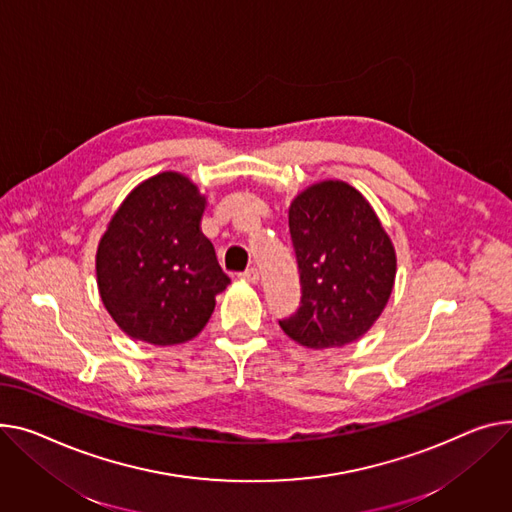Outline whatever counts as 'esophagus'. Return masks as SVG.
<instances>
[{
	"label": "esophagus",
	"instance_id": "1",
	"mask_svg": "<svg viewBox=\"0 0 512 512\" xmlns=\"http://www.w3.org/2000/svg\"><path fill=\"white\" fill-rule=\"evenodd\" d=\"M241 278H243L245 282H249V284H257V282H259V271H257V267L245 269L243 274H241Z\"/></svg>",
	"mask_w": 512,
	"mask_h": 512
}]
</instances>
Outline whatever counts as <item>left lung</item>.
Masks as SVG:
<instances>
[{"mask_svg": "<svg viewBox=\"0 0 512 512\" xmlns=\"http://www.w3.org/2000/svg\"><path fill=\"white\" fill-rule=\"evenodd\" d=\"M300 271L298 311L280 321L306 348H342L362 337L393 292L397 257L364 195L344 181H321L288 212Z\"/></svg>", "mask_w": 512, "mask_h": 512, "instance_id": "8db88e82", "label": "left lung"}]
</instances>
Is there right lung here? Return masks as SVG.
Here are the masks:
<instances>
[{
    "mask_svg": "<svg viewBox=\"0 0 512 512\" xmlns=\"http://www.w3.org/2000/svg\"><path fill=\"white\" fill-rule=\"evenodd\" d=\"M206 197L181 173L135 187L96 251V282L113 321L133 339L175 346L210 321L230 278L201 232Z\"/></svg>",
    "mask_w": 512,
    "mask_h": 512,
    "instance_id": "right-lung-1",
    "label": "right lung"
}]
</instances>
